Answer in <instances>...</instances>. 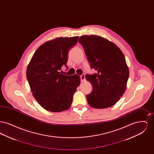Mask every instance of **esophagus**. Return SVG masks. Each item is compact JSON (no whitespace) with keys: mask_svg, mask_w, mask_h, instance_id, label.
<instances>
[{"mask_svg":"<svg viewBox=\"0 0 154 154\" xmlns=\"http://www.w3.org/2000/svg\"><path fill=\"white\" fill-rule=\"evenodd\" d=\"M85 75L84 74H82L81 75H80V80L81 82L82 81H84L85 80Z\"/></svg>","mask_w":154,"mask_h":154,"instance_id":"34e87169","label":"esophagus"}]
</instances>
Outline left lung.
<instances>
[{"instance_id": "8db88e82", "label": "left lung", "mask_w": 154, "mask_h": 154, "mask_svg": "<svg viewBox=\"0 0 154 154\" xmlns=\"http://www.w3.org/2000/svg\"><path fill=\"white\" fill-rule=\"evenodd\" d=\"M79 43L91 68L96 71L85 75L92 87L91 93L86 96L88 104L95 109L113 106L124 94L129 78L124 55L116 44L102 37L84 35Z\"/></svg>"}]
</instances>
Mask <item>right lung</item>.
I'll return each mask as SVG.
<instances>
[{"label": "right lung", "mask_w": 154, "mask_h": 154, "mask_svg": "<svg viewBox=\"0 0 154 154\" xmlns=\"http://www.w3.org/2000/svg\"><path fill=\"white\" fill-rule=\"evenodd\" d=\"M79 36L59 37L40 45L33 54L26 70L33 95L44 109L52 112L67 110L80 85V76L60 72L66 63L69 52Z\"/></svg>", "instance_id": "right-lung-1"}]
</instances>
